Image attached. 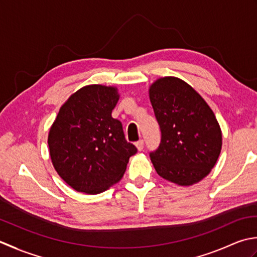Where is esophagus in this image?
<instances>
[{"label": "esophagus", "mask_w": 257, "mask_h": 257, "mask_svg": "<svg viewBox=\"0 0 257 257\" xmlns=\"http://www.w3.org/2000/svg\"><path fill=\"white\" fill-rule=\"evenodd\" d=\"M135 146H136V148H138V150H139V151H142V150H143V148H144V142H143L142 140H140L139 142H136V143H135Z\"/></svg>", "instance_id": "esophagus-1"}]
</instances>
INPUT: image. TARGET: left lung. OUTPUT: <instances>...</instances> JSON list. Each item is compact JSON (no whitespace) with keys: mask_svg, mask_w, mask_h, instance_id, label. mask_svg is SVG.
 Here are the masks:
<instances>
[{"mask_svg":"<svg viewBox=\"0 0 257 257\" xmlns=\"http://www.w3.org/2000/svg\"><path fill=\"white\" fill-rule=\"evenodd\" d=\"M161 128L159 149L150 158L158 174L190 186L209 174L222 149V131L204 98L181 78L165 76L150 86Z\"/></svg>","mask_w":257,"mask_h":257,"instance_id":"left-lung-1","label":"left lung"}]
</instances>
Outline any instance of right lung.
Masks as SVG:
<instances>
[{"mask_svg": "<svg viewBox=\"0 0 257 257\" xmlns=\"http://www.w3.org/2000/svg\"><path fill=\"white\" fill-rule=\"evenodd\" d=\"M117 88L86 85L61 106L49 133L52 163L77 192L98 194L122 179L138 149L125 140L122 123L112 117Z\"/></svg>", "mask_w": 257, "mask_h": 257, "instance_id": "1", "label": "right lung"}]
</instances>
